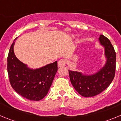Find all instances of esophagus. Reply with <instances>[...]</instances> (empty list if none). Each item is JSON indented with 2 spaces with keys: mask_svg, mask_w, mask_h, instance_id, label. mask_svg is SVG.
Listing matches in <instances>:
<instances>
[{
  "mask_svg": "<svg viewBox=\"0 0 121 121\" xmlns=\"http://www.w3.org/2000/svg\"><path fill=\"white\" fill-rule=\"evenodd\" d=\"M66 61L65 59H60L58 61V63H57V66L59 67H63V66L65 65Z\"/></svg>",
  "mask_w": 121,
  "mask_h": 121,
  "instance_id": "esophagus-1",
  "label": "esophagus"
}]
</instances>
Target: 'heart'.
<instances>
[{
    "label": "heart",
    "instance_id": "b5f03b06",
    "mask_svg": "<svg viewBox=\"0 0 121 121\" xmlns=\"http://www.w3.org/2000/svg\"><path fill=\"white\" fill-rule=\"evenodd\" d=\"M74 36V37H75V36Z\"/></svg>",
    "mask_w": 121,
    "mask_h": 121
}]
</instances>
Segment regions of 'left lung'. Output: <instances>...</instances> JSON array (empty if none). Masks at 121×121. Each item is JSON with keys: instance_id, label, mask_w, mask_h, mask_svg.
<instances>
[{"instance_id": "1", "label": "left lung", "mask_w": 121, "mask_h": 121, "mask_svg": "<svg viewBox=\"0 0 121 121\" xmlns=\"http://www.w3.org/2000/svg\"><path fill=\"white\" fill-rule=\"evenodd\" d=\"M99 43L104 48L106 62L97 72L85 74L69 70L71 83L74 89L84 97H93L102 92L113 81L116 70V52L110 41L103 35L99 37Z\"/></svg>"}]
</instances>
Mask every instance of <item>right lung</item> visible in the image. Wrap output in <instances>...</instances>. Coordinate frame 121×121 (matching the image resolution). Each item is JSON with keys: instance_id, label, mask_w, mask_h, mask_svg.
<instances>
[{"instance_id": "add662e5", "label": "right lung", "mask_w": 121, "mask_h": 121, "mask_svg": "<svg viewBox=\"0 0 121 121\" xmlns=\"http://www.w3.org/2000/svg\"><path fill=\"white\" fill-rule=\"evenodd\" d=\"M13 43L7 58V70L12 88L23 98L38 101L47 95L57 71V62L33 69L15 56Z\"/></svg>"}]
</instances>
